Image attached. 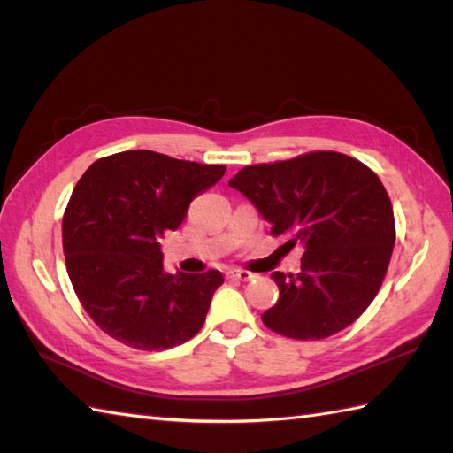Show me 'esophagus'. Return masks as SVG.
Returning a JSON list of instances; mask_svg holds the SVG:
<instances>
[{
  "label": "esophagus",
  "instance_id": "esophagus-1",
  "mask_svg": "<svg viewBox=\"0 0 453 453\" xmlns=\"http://www.w3.org/2000/svg\"><path fill=\"white\" fill-rule=\"evenodd\" d=\"M230 278H234L238 281H250V280L256 278V275L250 273V272H246V270H233V272H230Z\"/></svg>",
  "mask_w": 453,
  "mask_h": 453
}]
</instances>
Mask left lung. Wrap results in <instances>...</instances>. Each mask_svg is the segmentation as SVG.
I'll use <instances>...</instances> for the list:
<instances>
[{
    "label": "left lung",
    "mask_w": 453,
    "mask_h": 453,
    "mask_svg": "<svg viewBox=\"0 0 453 453\" xmlns=\"http://www.w3.org/2000/svg\"><path fill=\"white\" fill-rule=\"evenodd\" d=\"M272 234L301 244V272H273L280 299L262 320L297 340L328 338L362 315L381 288L395 246L391 199L381 180L340 152L246 165L233 180Z\"/></svg>",
    "instance_id": "left-lung-1"
}]
</instances>
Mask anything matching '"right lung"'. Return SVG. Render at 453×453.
Wrapping results in <instances>:
<instances>
[{"label":"right lung","mask_w":453,"mask_h":453,"mask_svg":"<svg viewBox=\"0 0 453 453\" xmlns=\"http://www.w3.org/2000/svg\"><path fill=\"white\" fill-rule=\"evenodd\" d=\"M225 165L127 150L94 162L62 219L66 267L96 325L136 349H168L201 330L223 273H168L160 238L178 230L189 203Z\"/></svg>","instance_id":"add662e5"}]
</instances>
